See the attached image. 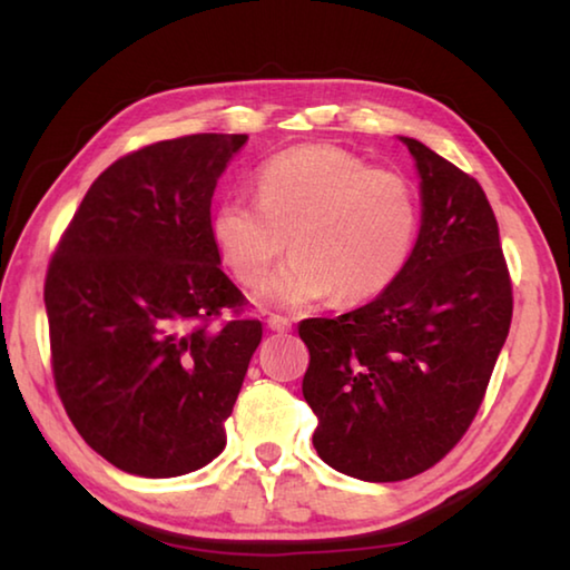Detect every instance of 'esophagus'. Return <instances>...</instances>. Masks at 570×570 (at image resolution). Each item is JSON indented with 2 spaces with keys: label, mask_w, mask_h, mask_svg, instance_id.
I'll return each instance as SVG.
<instances>
[{
  "label": "esophagus",
  "mask_w": 570,
  "mask_h": 570,
  "mask_svg": "<svg viewBox=\"0 0 570 570\" xmlns=\"http://www.w3.org/2000/svg\"><path fill=\"white\" fill-rule=\"evenodd\" d=\"M266 324H268V330H272V332H292V322H288L286 320V316H278V314H272V316H268V320H266Z\"/></svg>",
  "instance_id": "obj_1"
}]
</instances>
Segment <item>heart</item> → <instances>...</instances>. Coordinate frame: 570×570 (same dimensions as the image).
Wrapping results in <instances>:
<instances>
[{
    "mask_svg": "<svg viewBox=\"0 0 570 570\" xmlns=\"http://www.w3.org/2000/svg\"><path fill=\"white\" fill-rule=\"evenodd\" d=\"M256 200L224 198L210 236L238 284L258 286L288 246L262 296L306 306L332 296L356 304L382 294L402 274L417 240L420 200L397 170L372 168L354 153L308 142L268 158Z\"/></svg>",
    "mask_w": 570,
    "mask_h": 570,
    "instance_id": "heart-1",
    "label": "heart"
}]
</instances>
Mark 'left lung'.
Instances as JSON below:
<instances>
[{
    "mask_svg": "<svg viewBox=\"0 0 570 570\" xmlns=\"http://www.w3.org/2000/svg\"><path fill=\"white\" fill-rule=\"evenodd\" d=\"M420 173L422 220L410 262L374 302L306 320L302 392L314 448L344 475L394 482L435 465L485 397L513 316L498 220L475 178L400 138Z\"/></svg>",
    "mask_w": 570,
    "mask_h": 570,
    "instance_id": "left-lung-1",
    "label": "left lung"
}]
</instances>
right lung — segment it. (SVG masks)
Here are the masks:
<instances>
[{
  "label": "right lung",
  "mask_w": 570,
  "mask_h": 570,
  "mask_svg": "<svg viewBox=\"0 0 570 570\" xmlns=\"http://www.w3.org/2000/svg\"><path fill=\"white\" fill-rule=\"evenodd\" d=\"M248 135L160 140L102 170L45 282L57 394L115 468L176 478L226 448L262 322L220 272L210 198Z\"/></svg>",
  "instance_id": "obj_1"
}]
</instances>
